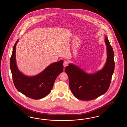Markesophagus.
I'll return each mask as SVG.
<instances>
[{
  "instance_id": "1",
  "label": "esophagus",
  "mask_w": 127,
  "mask_h": 127,
  "mask_svg": "<svg viewBox=\"0 0 127 127\" xmlns=\"http://www.w3.org/2000/svg\"><path fill=\"white\" fill-rule=\"evenodd\" d=\"M63 65H64V66L65 67L67 66V65H68V62H67V61H64V63H63Z\"/></svg>"
}]
</instances>
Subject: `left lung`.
Wrapping results in <instances>:
<instances>
[{
    "label": "left lung",
    "instance_id": "1",
    "mask_svg": "<svg viewBox=\"0 0 127 127\" xmlns=\"http://www.w3.org/2000/svg\"><path fill=\"white\" fill-rule=\"evenodd\" d=\"M105 42L107 58L104 66L101 70L89 74L72 64H69L65 68L70 90L73 95L79 99L93 100L105 94L109 89L114 70V55L106 36Z\"/></svg>",
    "mask_w": 127,
    "mask_h": 127
}]
</instances>
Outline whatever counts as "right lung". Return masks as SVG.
Masks as SVG:
<instances>
[{
	"label": "right lung",
	"mask_w": 127,
	"mask_h": 127,
	"mask_svg": "<svg viewBox=\"0 0 127 127\" xmlns=\"http://www.w3.org/2000/svg\"><path fill=\"white\" fill-rule=\"evenodd\" d=\"M18 41L13 47L10 60L14 85L18 91L28 97L33 99L45 97L51 92L57 76L63 72L64 61L52 64L37 75H25L18 69L16 64L15 53Z\"/></svg>",
	"instance_id": "1"
}]
</instances>
